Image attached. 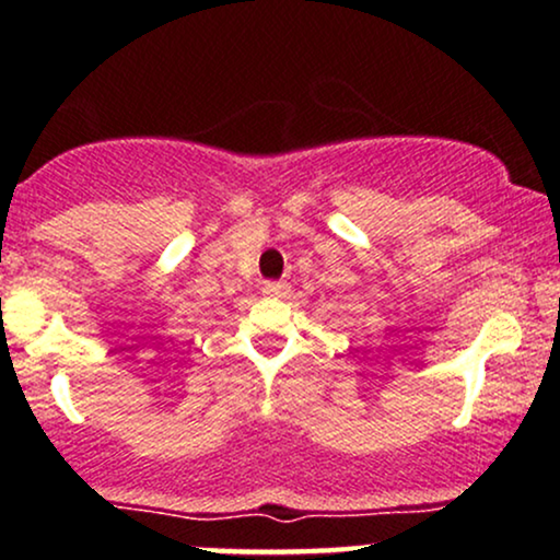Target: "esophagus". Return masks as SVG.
<instances>
[{
    "instance_id": "obj_1",
    "label": "esophagus",
    "mask_w": 560,
    "mask_h": 560,
    "mask_svg": "<svg viewBox=\"0 0 560 560\" xmlns=\"http://www.w3.org/2000/svg\"><path fill=\"white\" fill-rule=\"evenodd\" d=\"M262 292L268 294V298H284V294L289 292L287 281H268L266 287H262Z\"/></svg>"
}]
</instances>
